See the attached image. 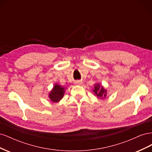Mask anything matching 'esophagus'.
Segmentation results:
<instances>
[{
  "label": "esophagus",
  "instance_id": "1",
  "mask_svg": "<svg viewBox=\"0 0 152 152\" xmlns=\"http://www.w3.org/2000/svg\"><path fill=\"white\" fill-rule=\"evenodd\" d=\"M74 83L76 85H81L82 84V82L81 80H76V81H75Z\"/></svg>",
  "mask_w": 152,
  "mask_h": 152
}]
</instances>
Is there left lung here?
Here are the masks:
<instances>
[{
    "mask_svg": "<svg viewBox=\"0 0 152 152\" xmlns=\"http://www.w3.org/2000/svg\"><path fill=\"white\" fill-rule=\"evenodd\" d=\"M93 91L94 94L97 96V97L99 98L104 99L107 95V90L104 88L103 86L98 83L94 85V88Z\"/></svg>",
    "mask_w": 152,
    "mask_h": 152,
    "instance_id": "left-lung-1",
    "label": "left lung"
}]
</instances>
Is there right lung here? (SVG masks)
Wrapping results in <instances>:
<instances>
[{"label":"right lung","mask_w":152,"mask_h":152,"mask_svg":"<svg viewBox=\"0 0 152 152\" xmlns=\"http://www.w3.org/2000/svg\"><path fill=\"white\" fill-rule=\"evenodd\" d=\"M65 92V88L58 84H55L53 88L49 93V98L53 103L59 102L63 98Z\"/></svg>","instance_id":"1"}]
</instances>
